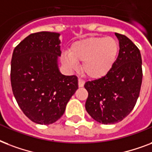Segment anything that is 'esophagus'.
I'll return each mask as SVG.
<instances>
[{
  "mask_svg": "<svg viewBox=\"0 0 152 152\" xmlns=\"http://www.w3.org/2000/svg\"><path fill=\"white\" fill-rule=\"evenodd\" d=\"M84 84H85V82L83 80L80 79L78 78V86L79 87H83L84 86Z\"/></svg>",
  "mask_w": 152,
  "mask_h": 152,
  "instance_id": "34e87169",
  "label": "esophagus"
}]
</instances>
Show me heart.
Returning a JSON list of instances; mask_svg holds the SVG:
<instances>
[{
  "mask_svg": "<svg viewBox=\"0 0 152 152\" xmlns=\"http://www.w3.org/2000/svg\"><path fill=\"white\" fill-rule=\"evenodd\" d=\"M119 51V43L113 37H89L73 43L70 51L63 53L61 60L70 70L77 67V61H82V73L90 78L97 79L111 71Z\"/></svg>",
  "mask_w": 152,
  "mask_h": 152,
  "instance_id": "obj_1",
  "label": "heart"
}]
</instances>
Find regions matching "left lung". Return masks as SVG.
<instances>
[{
    "mask_svg": "<svg viewBox=\"0 0 152 152\" xmlns=\"http://www.w3.org/2000/svg\"><path fill=\"white\" fill-rule=\"evenodd\" d=\"M120 51L112 70L104 77L85 83L89 96L86 109L103 124H116L133 109L142 84V58L138 48L127 36L115 33Z\"/></svg>",
    "mask_w": 152,
    "mask_h": 152,
    "instance_id": "8db88e82",
    "label": "left lung"
}]
</instances>
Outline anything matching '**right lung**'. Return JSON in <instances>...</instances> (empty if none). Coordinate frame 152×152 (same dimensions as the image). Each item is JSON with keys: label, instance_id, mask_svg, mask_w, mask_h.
I'll return each instance as SVG.
<instances>
[{"label": "right lung", "instance_id": "right-lung-1", "mask_svg": "<svg viewBox=\"0 0 152 152\" xmlns=\"http://www.w3.org/2000/svg\"><path fill=\"white\" fill-rule=\"evenodd\" d=\"M59 33L40 31L16 46L11 62V85L23 113L36 124H50L63 116L78 89L77 77L58 68Z\"/></svg>", "mask_w": 152, "mask_h": 152}]
</instances>
